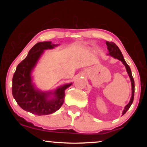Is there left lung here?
I'll use <instances>...</instances> for the list:
<instances>
[{
	"mask_svg": "<svg viewBox=\"0 0 147 147\" xmlns=\"http://www.w3.org/2000/svg\"><path fill=\"white\" fill-rule=\"evenodd\" d=\"M106 45L108 47V50L109 51V53L108 54V55H109L113 57V58L118 59L119 60L123 62V63L124 65L125 66L126 71L129 75V77H130V80H131V97L130 98V100L129 102V103L125 106L124 110L123 111V115L124 114H125L126 111H128V109L130 108V107L131 106V104H132L133 101H134V88H135V85H134V78L132 77V74H131V69L129 67L128 65L126 63V62L125 61L124 59V57L122 54L121 51H120V49H119V47L117 45H116V44L113 42H109V41H106Z\"/></svg>",
	"mask_w": 147,
	"mask_h": 147,
	"instance_id": "1",
	"label": "left lung"
}]
</instances>
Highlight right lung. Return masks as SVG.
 Wrapping results in <instances>:
<instances>
[{"label": "right lung", "instance_id": "right-lung-1", "mask_svg": "<svg viewBox=\"0 0 147 147\" xmlns=\"http://www.w3.org/2000/svg\"><path fill=\"white\" fill-rule=\"evenodd\" d=\"M51 41L39 42L30 50L28 56L17 67L12 80V94L22 109L37 115H46L54 113L61 108L65 98V90L72 83L65 84L52 92H43L35 88L32 84V71L45 50L58 46ZM53 93L54 98L49 99Z\"/></svg>", "mask_w": 147, "mask_h": 147}]
</instances>
